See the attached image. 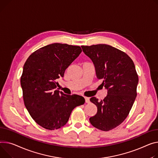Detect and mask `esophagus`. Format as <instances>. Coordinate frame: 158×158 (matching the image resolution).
<instances>
[{
  "instance_id": "34e87169",
  "label": "esophagus",
  "mask_w": 158,
  "mask_h": 158,
  "mask_svg": "<svg viewBox=\"0 0 158 158\" xmlns=\"http://www.w3.org/2000/svg\"><path fill=\"white\" fill-rule=\"evenodd\" d=\"M85 102L86 103H89V98L88 97H85Z\"/></svg>"
}]
</instances>
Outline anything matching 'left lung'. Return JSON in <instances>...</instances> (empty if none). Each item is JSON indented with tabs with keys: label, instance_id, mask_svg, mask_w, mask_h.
Masks as SVG:
<instances>
[{
	"label": "left lung",
	"instance_id": "1",
	"mask_svg": "<svg viewBox=\"0 0 158 158\" xmlns=\"http://www.w3.org/2000/svg\"><path fill=\"white\" fill-rule=\"evenodd\" d=\"M82 51L93 61L97 79L107 90L103 100L91 97L97 112L89 118L97 129L109 131L127 118L136 97L139 77L132 60L125 52L107 44L82 46Z\"/></svg>",
	"mask_w": 158,
	"mask_h": 158
}]
</instances>
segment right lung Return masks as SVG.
Returning <instances> with one entry per match:
<instances>
[{
	"mask_svg": "<svg viewBox=\"0 0 158 158\" xmlns=\"http://www.w3.org/2000/svg\"><path fill=\"white\" fill-rule=\"evenodd\" d=\"M82 52L79 46L54 43L41 48L27 60L21 77L25 106L40 127L53 130L64 127L72 110L85 102L77 94L56 89L57 79Z\"/></svg>",
	"mask_w": 158,
	"mask_h": 158,
	"instance_id": "obj_1",
	"label": "right lung"
}]
</instances>
